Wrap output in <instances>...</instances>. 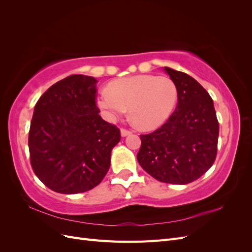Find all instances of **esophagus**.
Instances as JSON below:
<instances>
[{"mask_svg":"<svg viewBox=\"0 0 252 252\" xmlns=\"http://www.w3.org/2000/svg\"><path fill=\"white\" fill-rule=\"evenodd\" d=\"M130 133H131V131L128 130V129H126V128H121V134H122V136H126V135L130 134Z\"/></svg>","mask_w":252,"mask_h":252,"instance_id":"obj_1","label":"esophagus"}]
</instances>
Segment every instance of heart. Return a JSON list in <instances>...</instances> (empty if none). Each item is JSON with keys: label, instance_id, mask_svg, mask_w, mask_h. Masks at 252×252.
<instances>
[{"label": "heart", "instance_id": "b5f03b06", "mask_svg": "<svg viewBox=\"0 0 252 252\" xmlns=\"http://www.w3.org/2000/svg\"><path fill=\"white\" fill-rule=\"evenodd\" d=\"M178 102V88L166 75L139 74L114 80L108 91L97 95L96 104L109 120L129 108L133 123L142 129H155L170 117Z\"/></svg>", "mask_w": 252, "mask_h": 252}]
</instances>
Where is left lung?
Returning a JSON list of instances; mask_svg holds the SVG:
<instances>
[{
  "instance_id": "obj_1",
  "label": "left lung",
  "mask_w": 252,
  "mask_h": 252,
  "mask_svg": "<svg viewBox=\"0 0 252 252\" xmlns=\"http://www.w3.org/2000/svg\"><path fill=\"white\" fill-rule=\"evenodd\" d=\"M178 88V105L161 127L141 134L136 155L142 168L156 180L188 184L207 171L218 152L219 122L206 89L187 73L165 67Z\"/></svg>"
}]
</instances>
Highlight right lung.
I'll list each match as a JSON object with an SVG mask.
<instances>
[{
    "mask_svg": "<svg viewBox=\"0 0 252 252\" xmlns=\"http://www.w3.org/2000/svg\"><path fill=\"white\" fill-rule=\"evenodd\" d=\"M93 77L72 74L53 84L34 106L28 147L32 170L45 186L64 194L97 186L110 167L120 129L104 121Z\"/></svg>",
    "mask_w": 252,
    "mask_h": 252,
    "instance_id": "add662e5",
    "label": "right lung"
}]
</instances>
